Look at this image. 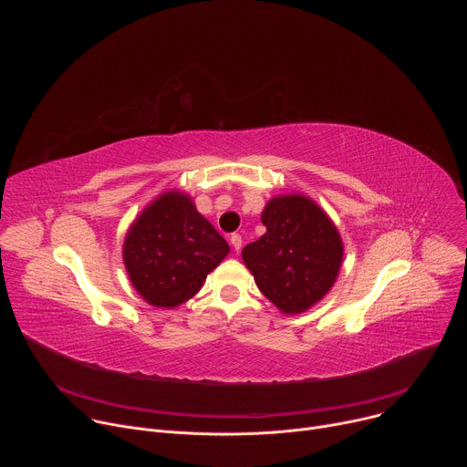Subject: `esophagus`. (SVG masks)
I'll list each match as a JSON object with an SVG mask.
<instances>
[{
  "mask_svg": "<svg viewBox=\"0 0 467 467\" xmlns=\"http://www.w3.org/2000/svg\"><path fill=\"white\" fill-rule=\"evenodd\" d=\"M229 242H231V245H233L234 251H240V247H242V236H240V234H236V233L231 234Z\"/></svg>",
  "mask_w": 467,
  "mask_h": 467,
  "instance_id": "obj_1",
  "label": "esophagus"
}]
</instances>
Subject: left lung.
Wrapping results in <instances>:
<instances>
[{
	"label": "left lung",
	"instance_id": "left-lung-1",
	"mask_svg": "<svg viewBox=\"0 0 467 467\" xmlns=\"http://www.w3.org/2000/svg\"><path fill=\"white\" fill-rule=\"evenodd\" d=\"M265 233L242 249L258 290L283 314H303L335 286L344 242L328 214L303 193L272 197L262 214Z\"/></svg>",
	"mask_w": 467,
	"mask_h": 467
}]
</instances>
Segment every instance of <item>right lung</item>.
<instances>
[{"label": "right lung", "instance_id": "1", "mask_svg": "<svg viewBox=\"0 0 467 467\" xmlns=\"http://www.w3.org/2000/svg\"><path fill=\"white\" fill-rule=\"evenodd\" d=\"M229 251L186 192L166 190L130 223L121 256L132 288L148 305L175 308L202 290Z\"/></svg>", "mask_w": 467, "mask_h": 467}]
</instances>
